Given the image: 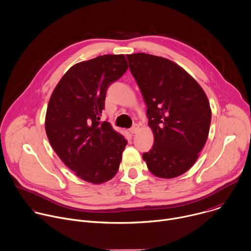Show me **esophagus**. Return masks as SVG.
<instances>
[{
	"label": "esophagus",
	"mask_w": 251,
	"mask_h": 251,
	"mask_svg": "<svg viewBox=\"0 0 251 251\" xmlns=\"http://www.w3.org/2000/svg\"><path fill=\"white\" fill-rule=\"evenodd\" d=\"M139 128H140V126H139L138 124H134V125H133V127H132V128H130V130H129V131H130V133H131V134H135V133H137V131L139 130Z\"/></svg>",
	"instance_id": "1"
}]
</instances>
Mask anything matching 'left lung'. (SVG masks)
Wrapping results in <instances>:
<instances>
[{"label":"left lung","instance_id":"8db88e82","mask_svg":"<svg viewBox=\"0 0 251 251\" xmlns=\"http://www.w3.org/2000/svg\"><path fill=\"white\" fill-rule=\"evenodd\" d=\"M127 59L153 133V145L143 159L156 177H177L192 168L208 139V98L192 75L169 59L146 53Z\"/></svg>","mask_w":251,"mask_h":251}]
</instances>
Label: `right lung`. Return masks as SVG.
<instances>
[{"mask_svg":"<svg viewBox=\"0 0 251 251\" xmlns=\"http://www.w3.org/2000/svg\"><path fill=\"white\" fill-rule=\"evenodd\" d=\"M127 69L123 54L79 62L65 73L48 102L45 131L51 147L77 177L93 184L115 176L127 145L109 122L100 121L107 88Z\"/></svg>","mask_w":251,"mask_h":251,"instance_id":"1","label":"right lung"}]
</instances>
